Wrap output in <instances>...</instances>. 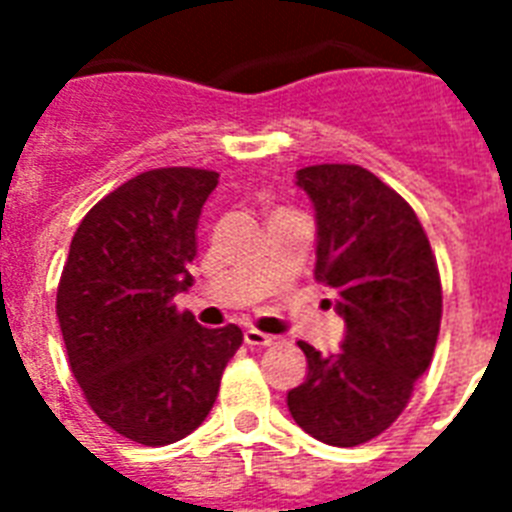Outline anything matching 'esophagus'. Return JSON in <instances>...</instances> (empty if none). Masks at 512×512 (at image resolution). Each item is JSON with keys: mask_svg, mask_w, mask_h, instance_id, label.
I'll return each instance as SVG.
<instances>
[{"mask_svg": "<svg viewBox=\"0 0 512 512\" xmlns=\"http://www.w3.org/2000/svg\"><path fill=\"white\" fill-rule=\"evenodd\" d=\"M244 340H247L249 348H268V345L276 342V337L265 335L260 329H247V332H244Z\"/></svg>", "mask_w": 512, "mask_h": 512, "instance_id": "1", "label": "esophagus"}]
</instances>
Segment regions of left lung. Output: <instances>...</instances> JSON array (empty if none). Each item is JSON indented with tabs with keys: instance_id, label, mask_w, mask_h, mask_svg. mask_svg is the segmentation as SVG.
<instances>
[{
	"instance_id": "8db88e82",
	"label": "left lung",
	"mask_w": 512,
	"mask_h": 512,
	"mask_svg": "<svg viewBox=\"0 0 512 512\" xmlns=\"http://www.w3.org/2000/svg\"><path fill=\"white\" fill-rule=\"evenodd\" d=\"M319 225L316 281L337 292L345 340L337 353L297 342L308 377L287 404L305 433L358 446L404 412L433 361L444 295L428 233L409 201L358 164L297 170Z\"/></svg>"
}]
</instances>
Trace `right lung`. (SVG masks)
Instances as JSON below:
<instances>
[{
    "mask_svg": "<svg viewBox=\"0 0 512 512\" xmlns=\"http://www.w3.org/2000/svg\"><path fill=\"white\" fill-rule=\"evenodd\" d=\"M217 172L159 167L95 204L76 228L58 284L68 364L108 428L143 446L199 428L244 335L207 329L175 295L191 287L196 228Z\"/></svg>",
    "mask_w": 512,
    "mask_h": 512,
    "instance_id": "right-lung-1",
    "label": "right lung"
}]
</instances>
